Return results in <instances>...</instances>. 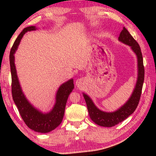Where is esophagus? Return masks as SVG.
<instances>
[{
	"label": "esophagus",
	"mask_w": 156,
	"mask_h": 156,
	"mask_svg": "<svg viewBox=\"0 0 156 156\" xmlns=\"http://www.w3.org/2000/svg\"><path fill=\"white\" fill-rule=\"evenodd\" d=\"M83 80L82 78H78V80L76 81V87H81V85H83Z\"/></svg>",
	"instance_id": "obj_1"
}]
</instances>
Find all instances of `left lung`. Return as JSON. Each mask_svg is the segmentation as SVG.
<instances>
[{"instance_id": "1", "label": "left lung", "mask_w": 156, "mask_h": 156, "mask_svg": "<svg viewBox=\"0 0 156 156\" xmlns=\"http://www.w3.org/2000/svg\"><path fill=\"white\" fill-rule=\"evenodd\" d=\"M118 39L123 43L131 46V49L133 50L138 57V80H137L136 87L134 89L131 98L122 107L116 112L107 113L98 109L93 103L90 98L86 94H83L91 119L98 125L107 126V127H112L118 125V123L122 122L134 112V111L138 107L140 99L144 79L143 58H142L141 49L138 43L125 27H123V30L120 32Z\"/></svg>"}]
</instances>
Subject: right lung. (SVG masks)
Returning <instances> with one entry per match:
<instances>
[{
	"mask_svg": "<svg viewBox=\"0 0 156 156\" xmlns=\"http://www.w3.org/2000/svg\"><path fill=\"white\" fill-rule=\"evenodd\" d=\"M35 30L36 27L34 26L25 28L16 39L10 51L9 62L12 74V94L13 100L26 125L36 132L48 133L56 129L62 122L67 100L70 93L74 89V84L73 79H71L60 87L56 94V105L51 112L46 114L38 112L31 106L25 98L18 80L14 54L23 35L29 31Z\"/></svg>",
	"mask_w": 156,
	"mask_h": 156,
	"instance_id": "obj_1",
	"label": "right lung"
}]
</instances>
